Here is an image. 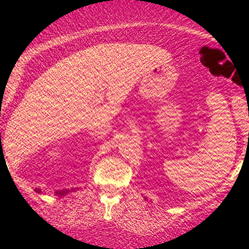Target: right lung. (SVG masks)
Instances as JSON below:
<instances>
[{
  "label": "right lung",
  "instance_id": "add662e5",
  "mask_svg": "<svg viewBox=\"0 0 249 249\" xmlns=\"http://www.w3.org/2000/svg\"><path fill=\"white\" fill-rule=\"evenodd\" d=\"M35 191H36L37 193H42V191L39 190V188H36V190H35ZM71 191H74V188H72ZM68 192H70V190H62V191H57V192H54V195L58 196V197H59V196H65V195H67Z\"/></svg>",
  "mask_w": 249,
  "mask_h": 249
}]
</instances>
